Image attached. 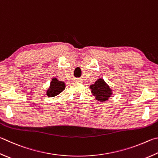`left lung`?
<instances>
[{
    "mask_svg": "<svg viewBox=\"0 0 158 158\" xmlns=\"http://www.w3.org/2000/svg\"><path fill=\"white\" fill-rule=\"evenodd\" d=\"M91 93L95 97L97 101L104 102L113 95V90L106 84L104 79L99 78L94 82V84L90 85Z\"/></svg>",
    "mask_w": 158,
    "mask_h": 158,
    "instance_id": "8db88e82",
    "label": "left lung"
}]
</instances>
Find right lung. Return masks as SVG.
<instances>
[{
  "instance_id": "1",
  "label": "right lung",
  "mask_w": 158,
  "mask_h": 158,
  "mask_svg": "<svg viewBox=\"0 0 158 158\" xmlns=\"http://www.w3.org/2000/svg\"><path fill=\"white\" fill-rule=\"evenodd\" d=\"M65 88V84L64 81H60L56 77L52 79L49 88L46 90V95L49 97H53L58 95L59 94L64 90Z\"/></svg>"
}]
</instances>
